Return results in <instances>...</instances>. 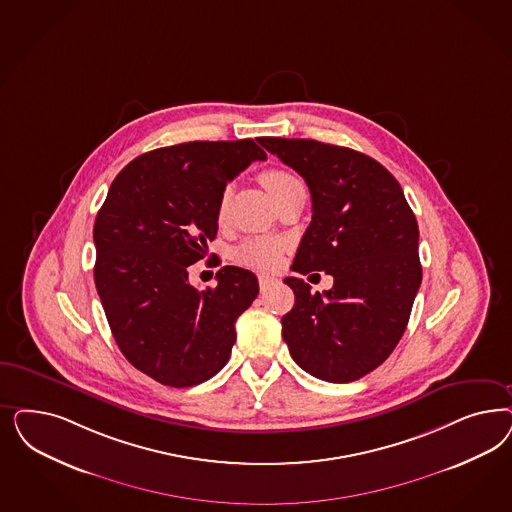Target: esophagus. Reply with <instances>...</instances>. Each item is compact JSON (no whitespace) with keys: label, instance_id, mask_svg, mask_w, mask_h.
Instances as JSON below:
<instances>
[{"label":"esophagus","instance_id":"obj_1","mask_svg":"<svg viewBox=\"0 0 512 512\" xmlns=\"http://www.w3.org/2000/svg\"><path fill=\"white\" fill-rule=\"evenodd\" d=\"M258 282H260V288L265 290V288H269V286L277 284V279H275V277H269V275H260V277H258Z\"/></svg>","mask_w":512,"mask_h":512}]
</instances>
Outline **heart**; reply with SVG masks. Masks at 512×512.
Wrapping results in <instances>:
<instances>
[{
    "label": "heart",
    "mask_w": 512,
    "mask_h": 512,
    "mask_svg": "<svg viewBox=\"0 0 512 512\" xmlns=\"http://www.w3.org/2000/svg\"><path fill=\"white\" fill-rule=\"evenodd\" d=\"M260 181L264 184L265 190L269 192L273 201L281 198L282 194H286L290 188L301 184L296 175H292L290 171H284V169H267L262 173ZM226 201H228V190H224L220 203H218V218L220 220L224 218V213H226ZM235 258H237L239 264L269 271V269H275L277 265L281 264L282 243L275 241V239H248L235 250Z\"/></svg>",
    "instance_id": "b5f03b06"
}]
</instances>
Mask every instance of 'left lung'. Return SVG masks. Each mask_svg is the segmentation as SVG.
Masks as SVG:
<instances>
[{
	"instance_id": "obj_1",
	"label": "left lung",
	"mask_w": 512,
	"mask_h": 512,
	"mask_svg": "<svg viewBox=\"0 0 512 512\" xmlns=\"http://www.w3.org/2000/svg\"><path fill=\"white\" fill-rule=\"evenodd\" d=\"M258 143L311 190L313 220L292 271L333 277L324 294L303 279H284L296 303L282 316V337L316 379H362L394 352L422 282L413 209L394 175L358 150L314 139Z\"/></svg>"
}]
</instances>
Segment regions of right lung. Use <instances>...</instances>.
Listing matches in <instances>:
<instances>
[{
  "instance_id": "obj_1",
  "label": "right lung",
  "mask_w": 512,
  "mask_h": 512,
  "mask_svg": "<svg viewBox=\"0 0 512 512\" xmlns=\"http://www.w3.org/2000/svg\"><path fill=\"white\" fill-rule=\"evenodd\" d=\"M267 154L252 139L190 141L126 165L94 224V281L116 345L135 369L188 388L230 360L235 320L258 296L252 271L224 265L199 292L188 265L207 256L218 203L243 169Z\"/></svg>"
}]
</instances>
